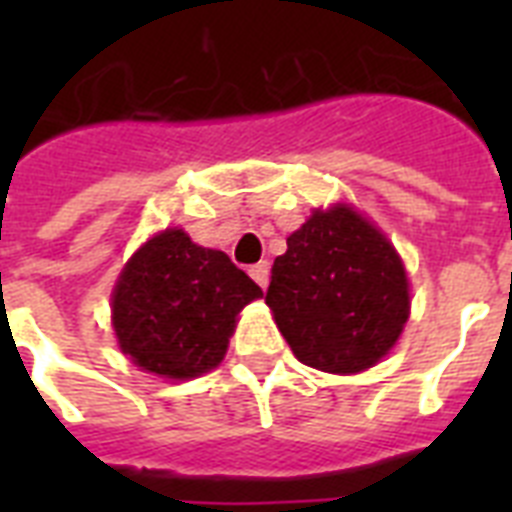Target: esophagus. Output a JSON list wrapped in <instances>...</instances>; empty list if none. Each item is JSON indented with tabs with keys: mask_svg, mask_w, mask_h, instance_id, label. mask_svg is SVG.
<instances>
[{
	"mask_svg": "<svg viewBox=\"0 0 512 512\" xmlns=\"http://www.w3.org/2000/svg\"><path fill=\"white\" fill-rule=\"evenodd\" d=\"M249 276L260 284V287H268V263H257L249 268Z\"/></svg>",
	"mask_w": 512,
	"mask_h": 512,
	"instance_id": "esophagus-1",
	"label": "esophagus"
}]
</instances>
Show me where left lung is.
Listing matches in <instances>:
<instances>
[{
  "mask_svg": "<svg viewBox=\"0 0 512 512\" xmlns=\"http://www.w3.org/2000/svg\"><path fill=\"white\" fill-rule=\"evenodd\" d=\"M265 303L303 364L329 374L374 366L404 332L409 279L388 236L350 204L316 209L273 260Z\"/></svg>",
  "mask_w": 512,
  "mask_h": 512,
  "instance_id": "8db88e82",
  "label": "left lung"
}]
</instances>
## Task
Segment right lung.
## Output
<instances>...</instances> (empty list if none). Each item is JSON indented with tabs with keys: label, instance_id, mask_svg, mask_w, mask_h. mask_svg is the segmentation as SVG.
<instances>
[{
	"label": "right lung",
	"instance_id": "right-lung-1",
	"mask_svg": "<svg viewBox=\"0 0 512 512\" xmlns=\"http://www.w3.org/2000/svg\"><path fill=\"white\" fill-rule=\"evenodd\" d=\"M257 297L263 289L225 252L167 228L119 273L111 324L132 364L167 380H191L223 361L236 316Z\"/></svg>",
	"mask_w": 512,
	"mask_h": 512
}]
</instances>
